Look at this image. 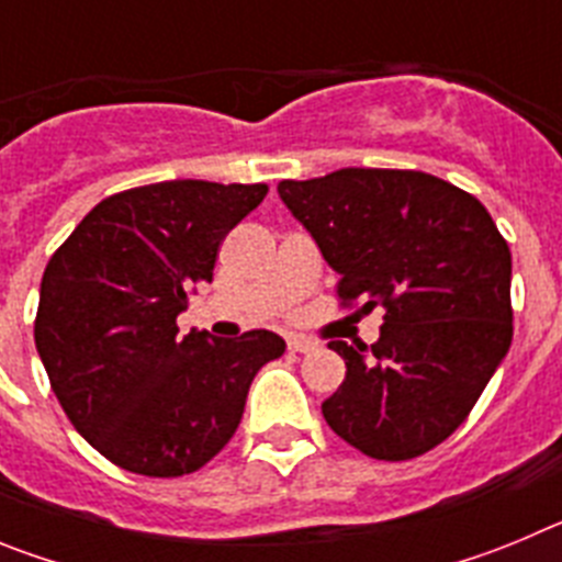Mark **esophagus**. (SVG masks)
I'll return each mask as SVG.
<instances>
[{
	"instance_id": "obj_1",
	"label": "esophagus",
	"mask_w": 562,
	"mask_h": 562,
	"mask_svg": "<svg viewBox=\"0 0 562 562\" xmlns=\"http://www.w3.org/2000/svg\"><path fill=\"white\" fill-rule=\"evenodd\" d=\"M286 346H290L292 351H312L317 346L312 337H304V335H290L286 337Z\"/></svg>"
}]
</instances>
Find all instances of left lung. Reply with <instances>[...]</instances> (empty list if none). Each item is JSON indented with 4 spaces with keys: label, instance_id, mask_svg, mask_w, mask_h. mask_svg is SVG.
I'll return each mask as SVG.
<instances>
[{
    "label": "left lung",
    "instance_id": "1",
    "mask_svg": "<svg viewBox=\"0 0 562 562\" xmlns=\"http://www.w3.org/2000/svg\"><path fill=\"white\" fill-rule=\"evenodd\" d=\"M278 196L340 276L337 297L380 306V340L329 349L346 380L321 405L340 439L405 461L448 439L513 342V252L475 196L434 173L340 168Z\"/></svg>",
    "mask_w": 562,
    "mask_h": 562
}]
</instances>
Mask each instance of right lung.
<instances>
[{"mask_svg": "<svg viewBox=\"0 0 562 562\" xmlns=\"http://www.w3.org/2000/svg\"><path fill=\"white\" fill-rule=\"evenodd\" d=\"M267 186L168 180L98 202L42 278L36 349L78 434L128 473L173 479L236 434L247 391L286 342L267 329L180 335L188 290Z\"/></svg>", "mask_w": 562, "mask_h": 562, "instance_id": "add662e5", "label": "right lung"}]
</instances>
